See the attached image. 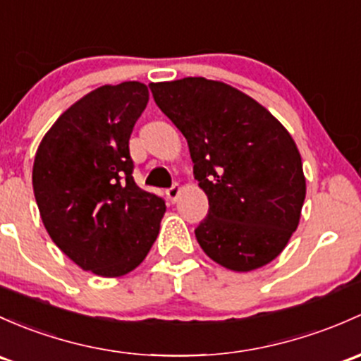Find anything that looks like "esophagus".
Instances as JSON below:
<instances>
[{
	"label": "esophagus",
	"mask_w": 361,
	"mask_h": 361,
	"mask_svg": "<svg viewBox=\"0 0 361 361\" xmlns=\"http://www.w3.org/2000/svg\"><path fill=\"white\" fill-rule=\"evenodd\" d=\"M180 193H181L180 185H173V187L166 190V195H168V199L171 200V202H176V199L180 197Z\"/></svg>",
	"instance_id": "esophagus-1"
}]
</instances>
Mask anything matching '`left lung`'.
I'll return each mask as SVG.
<instances>
[{"mask_svg":"<svg viewBox=\"0 0 361 361\" xmlns=\"http://www.w3.org/2000/svg\"><path fill=\"white\" fill-rule=\"evenodd\" d=\"M155 104L187 138L209 200L195 237L214 263L252 271L271 263L299 225L306 178L290 133L244 91L206 78L150 82Z\"/></svg>","mask_w":361,"mask_h":361,"instance_id":"1","label":"left lung"}]
</instances>
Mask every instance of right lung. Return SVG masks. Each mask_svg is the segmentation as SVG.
Segmentation results:
<instances>
[{"instance_id": "1", "label": "right lung", "mask_w": 361, "mask_h": 361, "mask_svg": "<svg viewBox=\"0 0 361 361\" xmlns=\"http://www.w3.org/2000/svg\"><path fill=\"white\" fill-rule=\"evenodd\" d=\"M149 104L143 82L90 91L47 131L36 150L32 188L56 247L79 268L105 279L147 257L166 204L133 180L130 136Z\"/></svg>"}]
</instances>
